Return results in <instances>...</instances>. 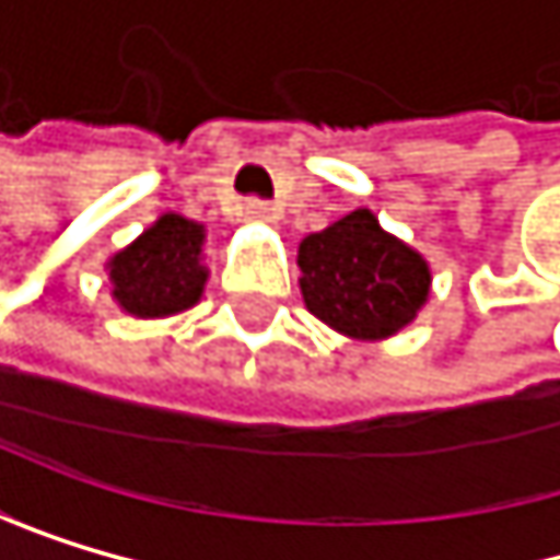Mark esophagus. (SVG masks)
<instances>
[{
  "mask_svg": "<svg viewBox=\"0 0 560 560\" xmlns=\"http://www.w3.org/2000/svg\"><path fill=\"white\" fill-rule=\"evenodd\" d=\"M245 214L255 218V221H278V208H271L268 201H258V198L245 201Z\"/></svg>",
  "mask_w": 560,
  "mask_h": 560,
  "instance_id": "esophagus-1",
  "label": "esophagus"
}]
</instances>
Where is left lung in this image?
<instances>
[{"label":"left lung","mask_w":560,"mask_h":560,"mask_svg":"<svg viewBox=\"0 0 560 560\" xmlns=\"http://www.w3.org/2000/svg\"><path fill=\"white\" fill-rule=\"evenodd\" d=\"M312 315L355 339H386L413 322L430 292L427 261L359 208L299 245Z\"/></svg>","instance_id":"8db88e82"}]
</instances>
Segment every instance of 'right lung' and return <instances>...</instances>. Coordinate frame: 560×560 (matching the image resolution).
<instances>
[{
	"mask_svg": "<svg viewBox=\"0 0 560 560\" xmlns=\"http://www.w3.org/2000/svg\"><path fill=\"white\" fill-rule=\"evenodd\" d=\"M201 224L164 214L154 228L114 255L110 278L117 302L143 318L174 315L201 299L208 271L201 268Z\"/></svg>",
	"mask_w": 560,
	"mask_h": 560,
	"instance_id": "1",
	"label": "right lung"
}]
</instances>
